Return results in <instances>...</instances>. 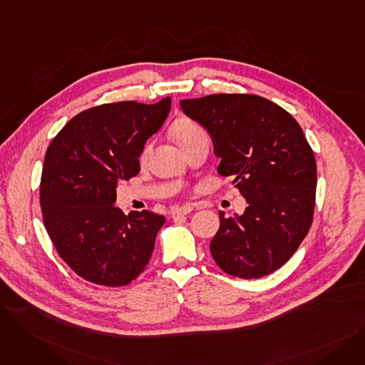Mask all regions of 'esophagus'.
I'll list each match as a JSON object with an SVG mask.
<instances>
[{"mask_svg": "<svg viewBox=\"0 0 365 365\" xmlns=\"http://www.w3.org/2000/svg\"><path fill=\"white\" fill-rule=\"evenodd\" d=\"M194 207L192 205H183V207H178L171 212V216L176 217V216H182V215H189L190 212H192Z\"/></svg>", "mask_w": 365, "mask_h": 365, "instance_id": "1", "label": "esophagus"}]
</instances>
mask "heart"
I'll use <instances>...</instances> for the list:
<instances>
[{"mask_svg":"<svg viewBox=\"0 0 365 365\" xmlns=\"http://www.w3.org/2000/svg\"><path fill=\"white\" fill-rule=\"evenodd\" d=\"M171 133L173 136H175L176 142L185 148L190 143H194L197 140H202V139H208L207 138V133L205 130L198 124L195 123L194 120L190 118H186V117H182V118H178L175 123H173L171 125ZM150 152V145L148 143L143 149H142V153H140V161H145L149 155Z\"/></svg>","mask_w":365,"mask_h":365,"instance_id":"b5f03b06","label":"heart"}]
</instances>
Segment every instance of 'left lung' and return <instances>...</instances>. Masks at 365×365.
Listing matches in <instances>:
<instances>
[{"label": "left lung", "mask_w": 365, "mask_h": 365, "mask_svg": "<svg viewBox=\"0 0 365 365\" xmlns=\"http://www.w3.org/2000/svg\"><path fill=\"white\" fill-rule=\"evenodd\" d=\"M180 108L207 130L219 175L232 178L248 202L241 216L219 212L213 259L238 278L272 274L294 255L314 217L317 163L302 127L256 94H212L180 101Z\"/></svg>", "instance_id": "8db88e82"}]
</instances>
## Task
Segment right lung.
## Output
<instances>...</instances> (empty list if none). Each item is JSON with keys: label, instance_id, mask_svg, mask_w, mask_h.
<instances>
[{"label": "right lung", "instance_id": "obj_1", "mask_svg": "<svg viewBox=\"0 0 365 365\" xmlns=\"http://www.w3.org/2000/svg\"><path fill=\"white\" fill-rule=\"evenodd\" d=\"M170 108L165 98L83 110L46 152L40 202L47 234L71 269L93 284L127 285L149 263L165 217L148 210L125 216L115 201L118 183L140 171L142 149Z\"/></svg>", "mask_w": 365, "mask_h": 365}]
</instances>
